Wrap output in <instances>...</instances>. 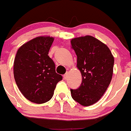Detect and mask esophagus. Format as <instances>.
Segmentation results:
<instances>
[{
	"label": "esophagus",
	"mask_w": 131,
	"mask_h": 131,
	"mask_svg": "<svg viewBox=\"0 0 131 131\" xmlns=\"http://www.w3.org/2000/svg\"><path fill=\"white\" fill-rule=\"evenodd\" d=\"M68 75H69V73H68V72H67V73H65V74H64V79H67V77H68Z\"/></svg>",
	"instance_id": "34e87169"
}]
</instances>
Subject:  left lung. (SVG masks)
<instances>
[{"mask_svg": "<svg viewBox=\"0 0 131 131\" xmlns=\"http://www.w3.org/2000/svg\"><path fill=\"white\" fill-rule=\"evenodd\" d=\"M71 43L82 76L80 87L71 89V96L82 106H91L100 100L110 85L114 56L106 44L91 36L73 38Z\"/></svg>", "mask_w": 131, "mask_h": 131, "instance_id": "left-lung-1", "label": "left lung"}]
</instances>
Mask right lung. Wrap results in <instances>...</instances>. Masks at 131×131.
Returning <instances> with one entry per match:
<instances>
[{"label": "right lung", "mask_w": 131, "mask_h": 131, "mask_svg": "<svg viewBox=\"0 0 131 131\" xmlns=\"http://www.w3.org/2000/svg\"><path fill=\"white\" fill-rule=\"evenodd\" d=\"M54 38L40 36L19 48L14 60L13 73L19 90L31 102L43 104L53 96L62 77L56 73L48 52Z\"/></svg>", "instance_id": "add662e5"}]
</instances>
